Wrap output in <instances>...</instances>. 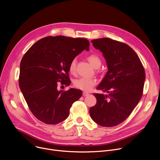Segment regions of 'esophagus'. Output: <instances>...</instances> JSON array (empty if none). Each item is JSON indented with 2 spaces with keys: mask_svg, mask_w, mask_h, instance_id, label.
Segmentation results:
<instances>
[{
  "mask_svg": "<svg viewBox=\"0 0 160 160\" xmlns=\"http://www.w3.org/2000/svg\"><path fill=\"white\" fill-rule=\"evenodd\" d=\"M89 94L88 92H83V96H88Z\"/></svg>",
  "mask_w": 160,
  "mask_h": 160,
  "instance_id": "obj_1",
  "label": "esophagus"
}]
</instances>
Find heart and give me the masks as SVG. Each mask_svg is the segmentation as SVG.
Segmentation results:
<instances>
[{
    "label": "heart",
    "instance_id": "heart-1",
    "mask_svg": "<svg viewBox=\"0 0 160 160\" xmlns=\"http://www.w3.org/2000/svg\"><path fill=\"white\" fill-rule=\"evenodd\" d=\"M89 62L95 68H98L101 65V59L96 54H90L87 57ZM69 72L72 74H74L76 72V60L73 59L68 68ZM97 81L95 78H80L74 82V87L78 89L83 91H90L96 84Z\"/></svg>",
    "mask_w": 160,
    "mask_h": 160
}]
</instances>
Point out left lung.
<instances>
[{
  "label": "left lung",
  "mask_w": 160,
  "mask_h": 160,
  "mask_svg": "<svg viewBox=\"0 0 160 160\" xmlns=\"http://www.w3.org/2000/svg\"><path fill=\"white\" fill-rule=\"evenodd\" d=\"M106 59L108 71L97 87L108 95L94 93L97 102L89 110L99 125L110 127L125 121L141 100L145 80L143 65L127 44L108 38L91 41Z\"/></svg>",
  "instance_id": "obj_1"
}]
</instances>
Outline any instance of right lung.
Returning <instances> with one entry per match:
<instances>
[{
  "label": "right lung",
  "mask_w": 160,
  "mask_h": 160,
  "mask_svg": "<svg viewBox=\"0 0 160 160\" xmlns=\"http://www.w3.org/2000/svg\"><path fill=\"white\" fill-rule=\"evenodd\" d=\"M86 38L62 35L43 38L27 51L20 62L19 86L33 115L49 125L58 124L69 116L82 91L58 90V85H70L69 64L84 49L89 50Z\"/></svg>",
  "instance_id": "obj_1"
}]
</instances>
